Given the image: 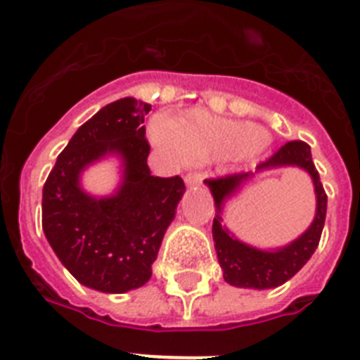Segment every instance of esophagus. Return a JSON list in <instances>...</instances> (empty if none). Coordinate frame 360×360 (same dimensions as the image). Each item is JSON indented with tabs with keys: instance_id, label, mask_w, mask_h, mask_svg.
<instances>
[{
	"instance_id": "obj_1",
	"label": "esophagus",
	"mask_w": 360,
	"mask_h": 360,
	"mask_svg": "<svg viewBox=\"0 0 360 360\" xmlns=\"http://www.w3.org/2000/svg\"><path fill=\"white\" fill-rule=\"evenodd\" d=\"M185 183L186 186H198L203 183V175L201 174H188L185 177Z\"/></svg>"
}]
</instances>
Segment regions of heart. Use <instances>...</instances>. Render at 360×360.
<instances>
[{
    "label": "heart",
    "instance_id": "1",
    "mask_svg": "<svg viewBox=\"0 0 360 360\" xmlns=\"http://www.w3.org/2000/svg\"><path fill=\"white\" fill-rule=\"evenodd\" d=\"M151 139L160 148L192 162L224 159L250 162L271 144L270 134L255 122L218 118L203 109L181 114L179 118L168 120L166 125H155Z\"/></svg>",
    "mask_w": 360,
    "mask_h": 360
}]
</instances>
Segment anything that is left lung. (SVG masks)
<instances>
[{"instance_id":"left-lung-1","label":"left lung","mask_w":360,"mask_h":360,"mask_svg":"<svg viewBox=\"0 0 360 360\" xmlns=\"http://www.w3.org/2000/svg\"><path fill=\"white\" fill-rule=\"evenodd\" d=\"M279 167H300L311 175L317 194V212L311 226L297 239L281 248L262 250L242 243L226 229L223 224V209L225 203L234 199L257 173ZM205 185L209 186L216 205V216L212 221L214 250L221 271H224V279L229 285L238 286V288H253V290L281 286L283 283L296 276L316 251L323 224H326L327 195L312 162L311 146L302 140H294L283 146L281 150L274 153V157L257 166L255 174L242 172V174L227 175L221 179H207Z\"/></svg>"}]
</instances>
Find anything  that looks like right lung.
I'll return each instance as SVG.
<instances>
[{"label":"right lung","instance_id":"add662e5","mask_svg":"<svg viewBox=\"0 0 360 360\" xmlns=\"http://www.w3.org/2000/svg\"><path fill=\"white\" fill-rule=\"evenodd\" d=\"M150 110L134 98L105 105L75 131L44 185V235L64 268L92 290L124 294L150 281L185 194L179 175H151L142 125ZM109 156L120 160L119 186L112 195H89L80 175Z\"/></svg>","mask_w":360,"mask_h":360}]
</instances>
